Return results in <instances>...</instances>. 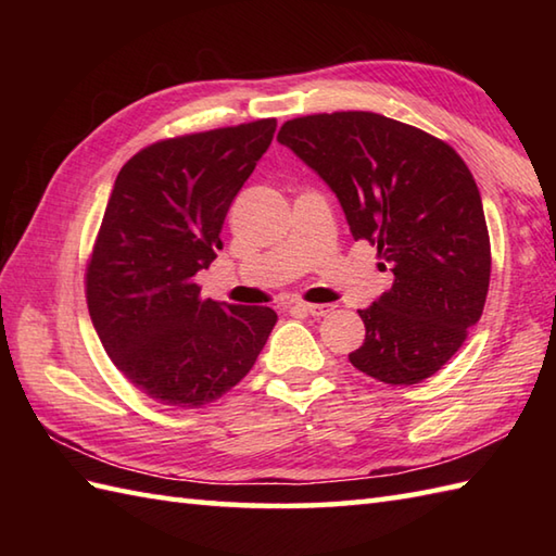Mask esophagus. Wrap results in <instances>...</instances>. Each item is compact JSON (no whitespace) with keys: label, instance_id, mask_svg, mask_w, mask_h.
Instances as JSON below:
<instances>
[{"label":"esophagus","instance_id":"esophagus-1","mask_svg":"<svg viewBox=\"0 0 556 556\" xmlns=\"http://www.w3.org/2000/svg\"><path fill=\"white\" fill-rule=\"evenodd\" d=\"M299 308L305 311L308 315H313V317H325V315L334 311V305H329V303H299Z\"/></svg>","mask_w":556,"mask_h":556}]
</instances>
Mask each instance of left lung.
Returning <instances> with one entry per match:
<instances>
[{"label":"left lung","mask_w":556,"mask_h":556,"mask_svg":"<svg viewBox=\"0 0 556 556\" xmlns=\"http://www.w3.org/2000/svg\"><path fill=\"white\" fill-rule=\"evenodd\" d=\"M337 193L353 239L377 245L394 275L358 311L353 368L384 384L428 380L464 346L485 308L490 233L473 174L458 152L375 112L308 114L277 134Z\"/></svg>","instance_id":"obj_1"}]
</instances>
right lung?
I'll return each instance as SVG.
<instances>
[{
	"label": "right lung",
	"mask_w": 556,
	"mask_h": 556,
	"mask_svg": "<svg viewBox=\"0 0 556 556\" xmlns=\"http://www.w3.org/2000/svg\"><path fill=\"white\" fill-rule=\"evenodd\" d=\"M277 119L164 138L114 181L86 265L90 320L128 382L174 408H200L251 372L277 313L200 296L195 271Z\"/></svg>",
	"instance_id": "right-lung-1"
}]
</instances>
